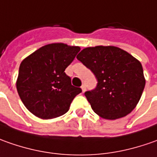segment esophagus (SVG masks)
I'll use <instances>...</instances> for the list:
<instances>
[{"mask_svg":"<svg viewBox=\"0 0 157 157\" xmlns=\"http://www.w3.org/2000/svg\"><path fill=\"white\" fill-rule=\"evenodd\" d=\"M81 88H82V92H83V93H84V92L86 91V86H85L84 84H82Z\"/></svg>","mask_w":157,"mask_h":157,"instance_id":"1","label":"esophagus"}]
</instances>
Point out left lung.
I'll use <instances>...</instances> for the list:
<instances>
[{
  "label": "left lung",
  "instance_id": "8db88e82",
  "mask_svg": "<svg viewBox=\"0 0 157 157\" xmlns=\"http://www.w3.org/2000/svg\"><path fill=\"white\" fill-rule=\"evenodd\" d=\"M76 58L97 79L95 89L84 94L95 113L116 120L136 108L145 87L143 66L138 60L114 46L86 48Z\"/></svg>",
  "mask_w": 157,
  "mask_h": 157
}]
</instances>
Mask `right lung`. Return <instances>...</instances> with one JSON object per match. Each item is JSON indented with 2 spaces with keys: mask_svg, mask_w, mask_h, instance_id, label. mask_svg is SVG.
Masks as SVG:
<instances>
[{
  "mask_svg": "<svg viewBox=\"0 0 157 157\" xmlns=\"http://www.w3.org/2000/svg\"><path fill=\"white\" fill-rule=\"evenodd\" d=\"M80 47L52 43L26 57L19 68L16 89L25 107L41 119H52L68 112L81 88L71 84L64 72Z\"/></svg>",
  "mask_w": 157,
  "mask_h": 157,
  "instance_id": "right-lung-1",
  "label": "right lung"
}]
</instances>
